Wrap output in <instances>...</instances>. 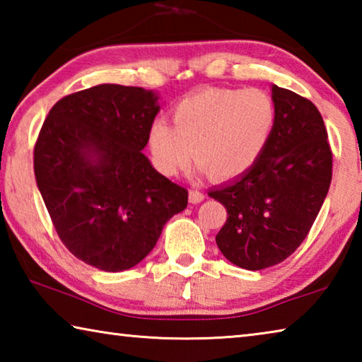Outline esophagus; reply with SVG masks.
Masks as SVG:
<instances>
[{
	"label": "esophagus",
	"instance_id": "esophagus-1",
	"mask_svg": "<svg viewBox=\"0 0 362 362\" xmlns=\"http://www.w3.org/2000/svg\"><path fill=\"white\" fill-rule=\"evenodd\" d=\"M189 203H193V204H198V203H201V201L204 199V193L201 192V189H198V188H193V189H189Z\"/></svg>",
	"mask_w": 362,
	"mask_h": 362
}]
</instances>
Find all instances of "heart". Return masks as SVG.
Here are the masks:
<instances>
[{"instance_id": "b5f03b06", "label": "heart", "mask_w": 362, "mask_h": 362, "mask_svg": "<svg viewBox=\"0 0 362 362\" xmlns=\"http://www.w3.org/2000/svg\"><path fill=\"white\" fill-rule=\"evenodd\" d=\"M173 124L155 121L150 148L158 169L175 175L192 161L228 179L259 161L276 126V105L262 89H206L180 100Z\"/></svg>"}]
</instances>
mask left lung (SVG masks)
Segmentation results:
<instances>
[{
  "label": "left lung",
  "instance_id": "8db88e82",
  "mask_svg": "<svg viewBox=\"0 0 362 362\" xmlns=\"http://www.w3.org/2000/svg\"><path fill=\"white\" fill-rule=\"evenodd\" d=\"M276 126L252 168L211 198L226 209L216 241L235 265L263 269L296 252L320 214L332 180V150L315 103L272 88Z\"/></svg>",
  "mask_w": 362,
  "mask_h": 362
}]
</instances>
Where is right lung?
<instances>
[{
  "instance_id": "add662e5",
  "label": "right lung",
  "mask_w": 362,
  "mask_h": 362,
  "mask_svg": "<svg viewBox=\"0 0 362 362\" xmlns=\"http://www.w3.org/2000/svg\"><path fill=\"white\" fill-rule=\"evenodd\" d=\"M158 112L151 90L100 84L60 99L36 139V183L60 241L103 272L142 262L188 204L142 153Z\"/></svg>"
}]
</instances>
